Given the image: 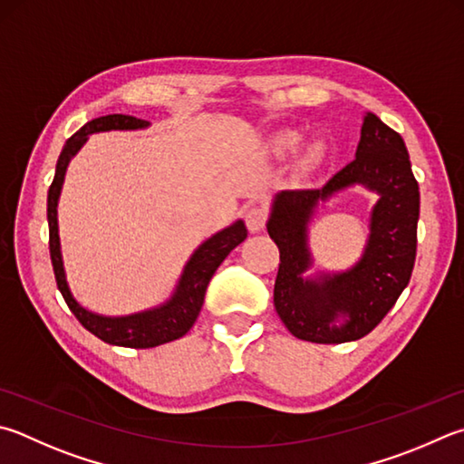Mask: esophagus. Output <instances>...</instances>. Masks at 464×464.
Instances as JSON below:
<instances>
[{"instance_id": "34e87169", "label": "esophagus", "mask_w": 464, "mask_h": 464, "mask_svg": "<svg viewBox=\"0 0 464 464\" xmlns=\"http://www.w3.org/2000/svg\"><path fill=\"white\" fill-rule=\"evenodd\" d=\"M267 223V208L261 205H251L246 210V225L251 233H259L264 231V227Z\"/></svg>"}]
</instances>
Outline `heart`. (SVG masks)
<instances>
[{"mask_svg":"<svg viewBox=\"0 0 464 464\" xmlns=\"http://www.w3.org/2000/svg\"><path fill=\"white\" fill-rule=\"evenodd\" d=\"M280 144H282L284 148H292V146H296V144H298V136H296V133H292V131H285V133H282Z\"/></svg>","mask_w":464,"mask_h":464,"instance_id":"b5f03b06","label":"heart"}]
</instances>
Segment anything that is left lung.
I'll return each mask as SVG.
<instances>
[{
    "label": "left lung",
    "mask_w": 464,
    "mask_h": 464,
    "mask_svg": "<svg viewBox=\"0 0 464 464\" xmlns=\"http://www.w3.org/2000/svg\"><path fill=\"white\" fill-rule=\"evenodd\" d=\"M363 183L380 195L370 224L364 257L349 273L304 278L312 263L307 221L318 199ZM420 188L406 144L398 131L367 113L353 162L323 188L282 190L267 221L269 237L280 249L274 306L285 328L302 341L336 344L373 331L406 288L416 261ZM343 325H336L338 318Z\"/></svg>",
    "instance_id": "obj_1"
}]
</instances>
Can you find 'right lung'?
<instances>
[{
    "label": "right lung",
    "instance_id": "1",
    "mask_svg": "<svg viewBox=\"0 0 464 464\" xmlns=\"http://www.w3.org/2000/svg\"><path fill=\"white\" fill-rule=\"evenodd\" d=\"M146 120H138L131 115H105L91 120L89 123L66 140V144L58 156L54 180L48 188V247H50V259H53V269L56 277V285L61 290L66 306L71 313L77 316L79 323L92 333L97 339L105 341L109 344H117V347H130V349H151L158 344L170 343L180 339L187 334L195 320L203 308L205 292L210 282V277L217 272V267L223 264V259L231 254V251L239 246V243L247 237L246 223L237 221L227 229L218 231L213 237L207 239L200 246L188 264L184 266V272L180 276V282L176 285V292L166 304L144 310V313L130 314V316H101L95 313H89L82 308L77 300L72 298L66 284L64 267H63V256H61V239H58V221H56V205L58 197H61V188L64 182V172L69 166L71 158L85 144L91 133L97 131H109V130H141L148 128Z\"/></svg>",
    "mask_w": 464,
    "mask_h": 464
}]
</instances>
